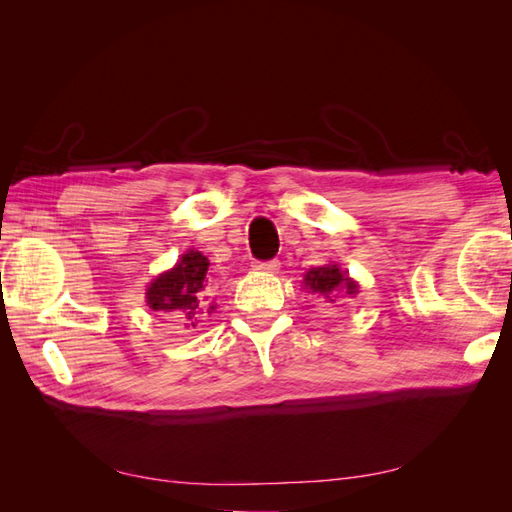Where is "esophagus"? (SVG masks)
Listing matches in <instances>:
<instances>
[{"instance_id": "1", "label": "esophagus", "mask_w": 512, "mask_h": 512, "mask_svg": "<svg viewBox=\"0 0 512 512\" xmlns=\"http://www.w3.org/2000/svg\"><path fill=\"white\" fill-rule=\"evenodd\" d=\"M252 267L262 273H277L280 271V260H256Z\"/></svg>"}]
</instances>
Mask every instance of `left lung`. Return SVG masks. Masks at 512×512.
Returning a JSON list of instances; mask_svg holds the SVG:
<instances>
[{
  "instance_id": "left-lung-1",
  "label": "left lung",
  "mask_w": 512,
  "mask_h": 512,
  "mask_svg": "<svg viewBox=\"0 0 512 512\" xmlns=\"http://www.w3.org/2000/svg\"><path fill=\"white\" fill-rule=\"evenodd\" d=\"M305 288L309 292H316L320 297L335 301V297L339 292L350 294L354 297L359 292V284H356L352 277H348L346 271L339 269L337 265H324V267H314L305 273L303 280Z\"/></svg>"
}]
</instances>
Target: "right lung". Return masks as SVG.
I'll list each match as a JSON object with an SVG mask.
<instances>
[{
  "mask_svg": "<svg viewBox=\"0 0 512 512\" xmlns=\"http://www.w3.org/2000/svg\"><path fill=\"white\" fill-rule=\"evenodd\" d=\"M209 260L196 250L183 254L177 265L153 280L145 292L147 305L153 312L173 314L185 320L188 327H196L200 314L213 312L207 290Z\"/></svg>",
  "mask_w": 512,
  "mask_h": 512,
  "instance_id": "1",
  "label": "right lung"
}]
</instances>
